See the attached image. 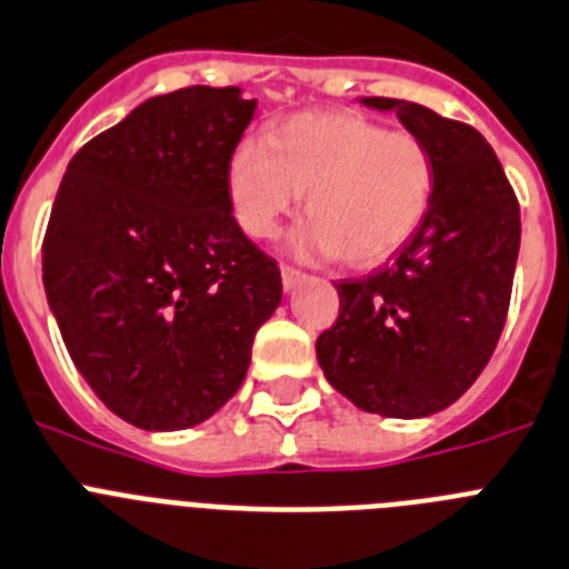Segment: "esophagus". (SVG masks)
Instances as JSON below:
<instances>
[{
    "label": "esophagus",
    "mask_w": 569,
    "mask_h": 569,
    "mask_svg": "<svg viewBox=\"0 0 569 569\" xmlns=\"http://www.w3.org/2000/svg\"><path fill=\"white\" fill-rule=\"evenodd\" d=\"M280 274H283V289L286 291H291L295 286H300L306 280L303 271L295 269V266H283V269H280Z\"/></svg>",
    "instance_id": "34e87169"
}]
</instances>
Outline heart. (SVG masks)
I'll list each match as a JSON object with an SVG mask.
<instances>
[{
    "label": "heart",
    "instance_id": "b5f03b06",
    "mask_svg": "<svg viewBox=\"0 0 569 569\" xmlns=\"http://www.w3.org/2000/svg\"><path fill=\"white\" fill-rule=\"evenodd\" d=\"M231 211L249 237H271L300 202V254H338L375 266L427 220L435 194L432 151L412 131L352 111L298 113L266 140H243L226 168Z\"/></svg>",
    "mask_w": 569,
    "mask_h": 569
}]
</instances>
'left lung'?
Instances as JSON below:
<instances>
[{
    "mask_svg": "<svg viewBox=\"0 0 569 569\" xmlns=\"http://www.w3.org/2000/svg\"><path fill=\"white\" fill-rule=\"evenodd\" d=\"M432 151L427 220L398 254L340 280V315L318 338L326 380L363 412L423 418L456 403L490 363L510 309L521 211L476 128L432 108L367 97Z\"/></svg>",
    "mask_w": 569,
    "mask_h": 569,
    "instance_id": "1",
    "label": "left lung"
}]
</instances>
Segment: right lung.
<instances>
[{"instance_id":"obj_1","label":"right lung","mask_w":569,"mask_h":569,"mask_svg":"<svg viewBox=\"0 0 569 569\" xmlns=\"http://www.w3.org/2000/svg\"><path fill=\"white\" fill-rule=\"evenodd\" d=\"M240 88L151 97L79 148L42 240L73 367L122 421L202 423L240 389L283 283L231 214L226 168L254 117Z\"/></svg>"}]
</instances>
